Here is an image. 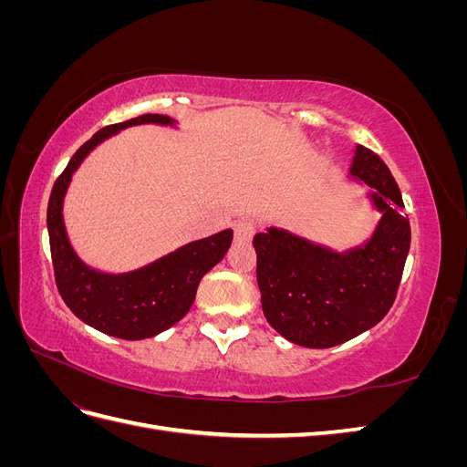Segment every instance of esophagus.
I'll list each match as a JSON object with an SVG mask.
<instances>
[{"instance_id": "obj_1", "label": "esophagus", "mask_w": 467, "mask_h": 467, "mask_svg": "<svg viewBox=\"0 0 467 467\" xmlns=\"http://www.w3.org/2000/svg\"><path fill=\"white\" fill-rule=\"evenodd\" d=\"M234 234H235V239L237 242H251V237L255 235V223L253 222H237L235 228H234Z\"/></svg>"}]
</instances>
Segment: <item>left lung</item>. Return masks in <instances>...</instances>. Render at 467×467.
<instances>
[{"instance_id":"8db88e82","label":"left lung","mask_w":467,"mask_h":467,"mask_svg":"<svg viewBox=\"0 0 467 467\" xmlns=\"http://www.w3.org/2000/svg\"><path fill=\"white\" fill-rule=\"evenodd\" d=\"M348 173L372 189L381 212L364 245L337 253L278 228L253 237L263 314L300 347L329 348L368 331L389 312L401 282L411 225L398 182L364 146H357Z\"/></svg>"}]
</instances>
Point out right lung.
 Segmentation results:
<instances>
[{
	"instance_id": "add662e5",
	"label": "right lung",
	"mask_w": 467,
	"mask_h": 467,
	"mask_svg": "<svg viewBox=\"0 0 467 467\" xmlns=\"http://www.w3.org/2000/svg\"><path fill=\"white\" fill-rule=\"evenodd\" d=\"M173 122L165 115H142L105 126L74 153L62 175L56 179L48 201L50 253L62 300L83 323L126 341L155 337L187 316L202 276L228 253L234 232L223 230L191 242L138 271L99 273L83 263L69 245L62 216L64 196L76 169L105 138L136 124L165 126Z\"/></svg>"
}]
</instances>
